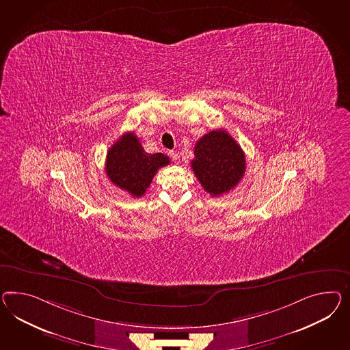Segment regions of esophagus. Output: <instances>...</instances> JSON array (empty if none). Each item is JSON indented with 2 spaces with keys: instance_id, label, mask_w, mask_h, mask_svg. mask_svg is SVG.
<instances>
[{
  "instance_id": "obj_1",
  "label": "esophagus",
  "mask_w": 350,
  "mask_h": 350,
  "mask_svg": "<svg viewBox=\"0 0 350 350\" xmlns=\"http://www.w3.org/2000/svg\"><path fill=\"white\" fill-rule=\"evenodd\" d=\"M168 155H170V159L174 161V163H180V154L177 151H170Z\"/></svg>"
}]
</instances>
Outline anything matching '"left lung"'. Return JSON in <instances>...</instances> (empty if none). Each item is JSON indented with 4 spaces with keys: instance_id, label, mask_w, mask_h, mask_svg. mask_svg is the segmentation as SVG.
Segmentation results:
<instances>
[{
    "instance_id": "obj_1",
    "label": "left lung",
    "mask_w": 350,
    "mask_h": 350,
    "mask_svg": "<svg viewBox=\"0 0 350 350\" xmlns=\"http://www.w3.org/2000/svg\"><path fill=\"white\" fill-rule=\"evenodd\" d=\"M193 152L192 170L211 196H220L234 189L245 174V152L224 130L204 135L196 142Z\"/></svg>"
}]
</instances>
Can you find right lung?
Masks as SVG:
<instances>
[{
    "instance_id": "obj_1",
    "label": "right lung",
    "mask_w": 350,
    "mask_h": 350,
    "mask_svg": "<svg viewBox=\"0 0 350 350\" xmlns=\"http://www.w3.org/2000/svg\"><path fill=\"white\" fill-rule=\"evenodd\" d=\"M170 161V158L161 152H146L139 137L133 133H127L107 152L105 172L117 187L127 191L133 198H142L155 173L168 165Z\"/></svg>"
}]
</instances>
